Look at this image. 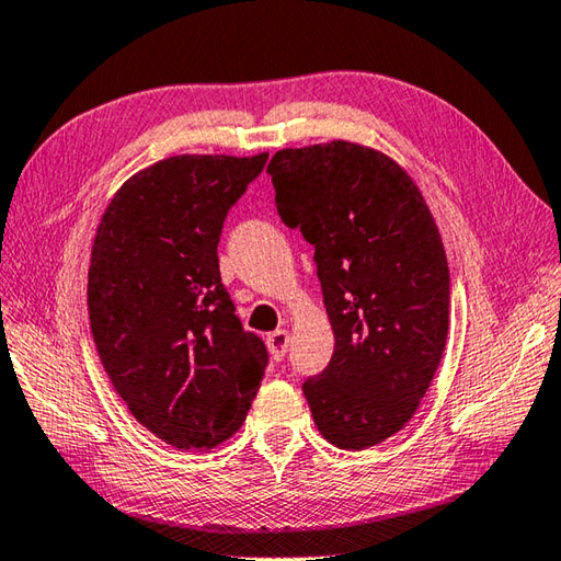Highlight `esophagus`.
<instances>
[{
    "mask_svg": "<svg viewBox=\"0 0 561 561\" xmlns=\"http://www.w3.org/2000/svg\"><path fill=\"white\" fill-rule=\"evenodd\" d=\"M267 350L272 359H284V355H287L289 350V331H284V328H279V331H274L267 335Z\"/></svg>",
    "mask_w": 561,
    "mask_h": 561,
    "instance_id": "34e87169",
    "label": "esophagus"
}]
</instances>
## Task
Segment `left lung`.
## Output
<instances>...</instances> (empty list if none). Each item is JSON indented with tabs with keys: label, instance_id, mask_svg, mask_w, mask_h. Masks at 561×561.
<instances>
[{
	"label": "left lung",
	"instance_id": "8db88e82",
	"mask_svg": "<svg viewBox=\"0 0 561 561\" xmlns=\"http://www.w3.org/2000/svg\"><path fill=\"white\" fill-rule=\"evenodd\" d=\"M282 221L316 248L335 350L304 381L316 427L367 449L413 419L449 331V267L419 184L353 140L284 148L267 164Z\"/></svg>",
	"mask_w": 561,
	"mask_h": 561
}]
</instances>
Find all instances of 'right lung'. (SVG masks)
Wrapping results in <instances>:
<instances>
[{
    "label": "right lung",
    "instance_id": "right-lung-1",
    "mask_svg": "<svg viewBox=\"0 0 561 561\" xmlns=\"http://www.w3.org/2000/svg\"><path fill=\"white\" fill-rule=\"evenodd\" d=\"M252 158L174 156L128 178L96 226L87 306L96 353L134 419L178 449L238 433L267 347L243 331L218 272L224 218Z\"/></svg>",
    "mask_w": 561,
    "mask_h": 561
}]
</instances>
